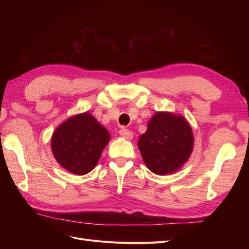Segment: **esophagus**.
I'll list each match as a JSON object with an SVG mask.
<instances>
[{"label":"esophagus","mask_w":249,"mask_h":249,"mask_svg":"<svg viewBox=\"0 0 249 249\" xmlns=\"http://www.w3.org/2000/svg\"><path fill=\"white\" fill-rule=\"evenodd\" d=\"M119 134H120V136L126 140H131L133 138V133L127 129H122L119 131Z\"/></svg>","instance_id":"esophagus-1"}]
</instances>
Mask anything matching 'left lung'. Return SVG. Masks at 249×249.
I'll list each match as a JSON object with an SVG mask.
<instances>
[{"label": "left lung", "mask_w": 249, "mask_h": 249, "mask_svg": "<svg viewBox=\"0 0 249 249\" xmlns=\"http://www.w3.org/2000/svg\"><path fill=\"white\" fill-rule=\"evenodd\" d=\"M193 145L190 124L170 112H157L138 141L146 167L159 176L178 171L189 159Z\"/></svg>", "instance_id": "left-lung-1"}]
</instances>
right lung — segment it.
<instances>
[{
	"instance_id": "add662e5",
	"label": "right lung",
	"mask_w": 249,
	"mask_h": 249,
	"mask_svg": "<svg viewBox=\"0 0 249 249\" xmlns=\"http://www.w3.org/2000/svg\"><path fill=\"white\" fill-rule=\"evenodd\" d=\"M110 140V133L88 112L74 115L60 124L52 136L55 159L77 176L91 171Z\"/></svg>"
}]
</instances>
